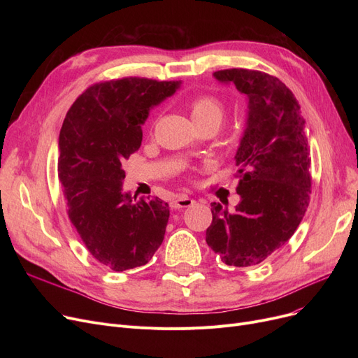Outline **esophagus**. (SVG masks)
Here are the masks:
<instances>
[{"instance_id": "esophagus-1", "label": "esophagus", "mask_w": 358, "mask_h": 358, "mask_svg": "<svg viewBox=\"0 0 358 358\" xmlns=\"http://www.w3.org/2000/svg\"><path fill=\"white\" fill-rule=\"evenodd\" d=\"M196 201L193 200V199H190V197H187V196H180L178 199H176L174 201H173V208L174 209H184V208H190V206H193Z\"/></svg>"}]
</instances>
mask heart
<instances>
[{
    "label": "heart",
    "instance_id": "obj_1",
    "mask_svg": "<svg viewBox=\"0 0 358 358\" xmlns=\"http://www.w3.org/2000/svg\"><path fill=\"white\" fill-rule=\"evenodd\" d=\"M190 115L196 126L203 124H215L220 126L224 117V106L223 103L209 94H201V96L194 97L189 103Z\"/></svg>",
    "mask_w": 358,
    "mask_h": 358
}]
</instances>
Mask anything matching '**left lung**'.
<instances>
[{
  "label": "left lung",
  "instance_id": "obj_1",
  "mask_svg": "<svg viewBox=\"0 0 358 358\" xmlns=\"http://www.w3.org/2000/svg\"><path fill=\"white\" fill-rule=\"evenodd\" d=\"M219 83L247 96V123L235 154L241 201L212 203L206 242L224 264L251 267L292 238L310 194V148L293 92L278 78L242 68L216 71Z\"/></svg>",
  "mask_w": 358,
  "mask_h": 358
}]
</instances>
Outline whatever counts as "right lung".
Masks as SVG:
<instances>
[{"label": "right lung", "instance_id": "right-lung-1", "mask_svg": "<svg viewBox=\"0 0 358 358\" xmlns=\"http://www.w3.org/2000/svg\"><path fill=\"white\" fill-rule=\"evenodd\" d=\"M180 84L138 77L94 84L64 120L58 177L66 212L90 254L113 271L145 266L164 241L168 203L124 193L122 164L139 149L150 108Z\"/></svg>", "mask_w": 358, "mask_h": 358}]
</instances>
